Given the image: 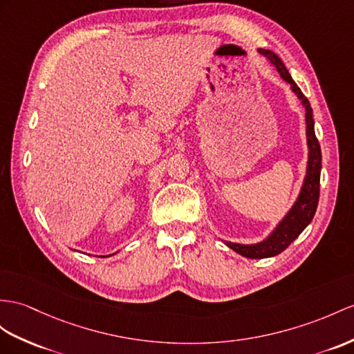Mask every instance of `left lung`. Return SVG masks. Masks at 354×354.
Here are the masks:
<instances>
[{
  "label": "left lung",
  "instance_id": "obj_1",
  "mask_svg": "<svg viewBox=\"0 0 354 354\" xmlns=\"http://www.w3.org/2000/svg\"><path fill=\"white\" fill-rule=\"evenodd\" d=\"M260 54H263L266 58H269L272 64L277 66V71L282 76L283 81L291 84V88L297 94V97L304 103L306 108V136H308V147H309V160H308V169L304 186H301L300 195L297 198L296 204L292 205V209L288 212V214L283 221L279 223L278 228L274 230L269 239H266L264 242L258 245H237L227 242V246H230L232 251L243 255L246 258H269L281 254L282 251L295 242L299 237V234L304 231L308 223L313 221L318 198H320V171H322V149L314 131V118H313V108L309 105V100L304 96V93L300 91L297 84L292 81L288 71L281 62V58L267 49H258Z\"/></svg>",
  "mask_w": 354,
  "mask_h": 354
}]
</instances>
